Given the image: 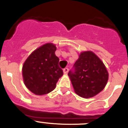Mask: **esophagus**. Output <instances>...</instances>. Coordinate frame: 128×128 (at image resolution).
<instances>
[{
	"label": "esophagus",
	"mask_w": 128,
	"mask_h": 128,
	"mask_svg": "<svg viewBox=\"0 0 128 128\" xmlns=\"http://www.w3.org/2000/svg\"><path fill=\"white\" fill-rule=\"evenodd\" d=\"M68 71H69V69H68V68H64V69H63V72H64V73L65 74H68Z\"/></svg>",
	"instance_id": "esophagus-1"
}]
</instances>
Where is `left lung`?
Wrapping results in <instances>:
<instances>
[{"mask_svg":"<svg viewBox=\"0 0 128 128\" xmlns=\"http://www.w3.org/2000/svg\"><path fill=\"white\" fill-rule=\"evenodd\" d=\"M68 75L76 93L86 98L100 92L108 80V72L103 62L91 51L80 53Z\"/></svg>","mask_w":128,"mask_h":128,"instance_id":"8db88e82","label":"left lung"}]
</instances>
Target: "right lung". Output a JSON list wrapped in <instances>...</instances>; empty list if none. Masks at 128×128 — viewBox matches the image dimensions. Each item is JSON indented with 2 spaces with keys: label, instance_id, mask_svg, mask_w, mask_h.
I'll use <instances>...</instances> for the list:
<instances>
[{
  "label": "right lung",
  "instance_id": "add662e5",
  "mask_svg": "<svg viewBox=\"0 0 128 128\" xmlns=\"http://www.w3.org/2000/svg\"><path fill=\"white\" fill-rule=\"evenodd\" d=\"M56 50V47L54 44H44L34 50L24 64V82L26 87L36 95H44L54 90L63 75Z\"/></svg>",
  "mask_w": 128,
  "mask_h": 128
}]
</instances>
